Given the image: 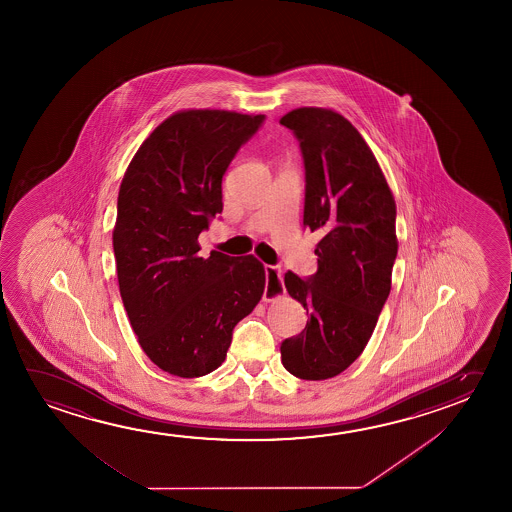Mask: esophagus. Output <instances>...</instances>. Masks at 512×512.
Returning a JSON list of instances; mask_svg holds the SVG:
<instances>
[{"label":"esophagus","mask_w":512,"mask_h":512,"mask_svg":"<svg viewBox=\"0 0 512 512\" xmlns=\"http://www.w3.org/2000/svg\"><path fill=\"white\" fill-rule=\"evenodd\" d=\"M266 276H268L269 287L264 292V301H273L285 294L284 280H282V269L278 266H266L264 268Z\"/></svg>","instance_id":"34e87169"}]
</instances>
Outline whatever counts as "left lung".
Masks as SVG:
<instances>
[{
    "label": "left lung",
    "mask_w": 512,
    "mask_h": 512,
    "mask_svg": "<svg viewBox=\"0 0 512 512\" xmlns=\"http://www.w3.org/2000/svg\"><path fill=\"white\" fill-rule=\"evenodd\" d=\"M280 124L298 138L305 161L303 225L323 236L315 275L285 273V287L308 321L280 351L292 376L321 381L362 354L390 294L395 200L362 134L337 111L298 108Z\"/></svg>",
    "instance_id": "1"
}]
</instances>
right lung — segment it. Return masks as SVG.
<instances>
[{"label":"right lung","mask_w":512,"mask_h":512,"mask_svg":"<svg viewBox=\"0 0 512 512\" xmlns=\"http://www.w3.org/2000/svg\"><path fill=\"white\" fill-rule=\"evenodd\" d=\"M264 118L177 111L140 145L120 184L118 289L143 351L173 376L218 369L236 324L264 294L266 271L253 255L198 257L200 232L223 211L221 179Z\"/></svg>","instance_id":"obj_1"}]
</instances>
